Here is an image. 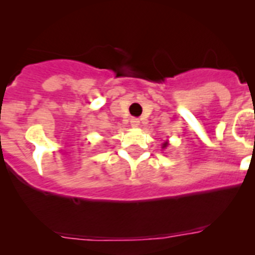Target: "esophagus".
Returning <instances> with one entry per match:
<instances>
[{
	"label": "esophagus",
	"instance_id": "obj_1",
	"mask_svg": "<svg viewBox=\"0 0 255 255\" xmlns=\"http://www.w3.org/2000/svg\"><path fill=\"white\" fill-rule=\"evenodd\" d=\"M130 124H131L132 128H138L140 121H139V119H136V117H132L131 120H130Z\"/></svg>",
	"mask_w": 255,
	"mask_h": 255
}]
</instances>
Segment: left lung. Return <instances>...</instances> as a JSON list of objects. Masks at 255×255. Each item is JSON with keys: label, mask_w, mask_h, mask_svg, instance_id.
Instances as JSON below:
<instances>
[{"label": "left lung", "mask_w": 255, "mask_h": 255, "mask_svg": "<svg viewBox=\"0 0 255 255\" xmlns=\"http://www.w3.org/2000/svg\"><path fill=\"white\" fill-rule=\"evenodd\" d=\"M167 145H168V143H167V141H166V143L162 144V148H166V147H167Z\"/></svg>", "instance_id": "obj_1"}]
</instances>
